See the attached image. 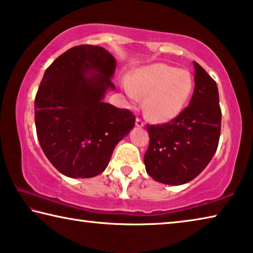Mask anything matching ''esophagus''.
Listing matches in <instances>:
<instances>
[{
	"label": "esophagus",
	"mask_w": 253,
	"mask_h": 253,
	"mask_svg": "<svg viewBox=\"0 0 253 253\" xmlns=\"http://www.w3.org/2000/svg\"><path fill=\"white\" fill-rule=\"evenodd\" d=\"M135 126H138V127H142V126H144V122L142 121L141 119L136 118V120H135Z\"/></svg>",
	"instance_id": "34e87169"
}]
</instances>
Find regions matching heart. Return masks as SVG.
Wrapping results in <instances>:
<instances>
[{"instance_id":"b5f03b06","label":"heart","mask_w":253,"mask_h":253,"mask_svg":"<svg viewBox=\"0 0 253 253\" xmlns=\"http://www.w3.org/2000/svg\"><path fill=\"white\" fill-rule=\"evenodd\" d=\"M124 90L131 101L146 95L144 107L152 119L169 121L185 109L194 89V80L186 69L154 64L136 69L124 82Z\"/></svg>"}]
</instances>
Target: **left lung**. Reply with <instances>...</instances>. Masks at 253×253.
<instances>
[{"label": "left lung", "mask_w": 253, "mask_h": 253, "mask_svg": "<svg viewBox=\"0 0 253 253\" xmlns=\"http://www.w3.org/2000/svg\"><path fill=\"white\" fill-rule=\"evenodd\" d=\"M195 88L189 105L170 122L148 126L146 170L156 181L183 185L204 170L216 151L221 109L216 83L194 61Z\"/></svg>", "instance_id": "left-lung-1"}]
</instances>
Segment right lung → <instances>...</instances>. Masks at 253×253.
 <instances>
[{"label": "right lung", "mask_w": 253, "mask_h": 253, "mask_svg": "<svg viewBox=\"0 0 253 253\" xmlns=\"http://www.w3.org/2000/svg\"><path fill=\"white\" fill-rule=\"evenodd\" d=\"M117 60L98 45L68 49L45 69L35 99L41 149L58 171L90 178L105 170L114 148L134 127V115L103 99L115 89Z\"/></svg>", "instance_id": "right-lung-1"}]
</instances>
